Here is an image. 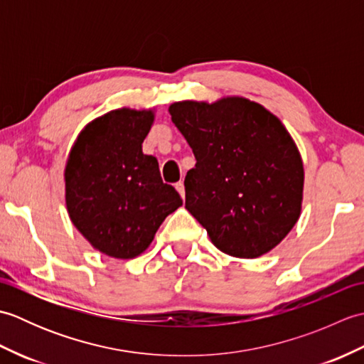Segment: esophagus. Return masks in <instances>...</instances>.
Returning a JSON list of instances; mask_svg holds the SVG:
<instances>
[{"mask_svg":"<svg viewBox=\"0 0 364 364\" xmlns=\"http://www.w3.org/2000/svg\"><path fill=\"white\" fill-rule=\"evenodd\" d=\"M175 188H176V191H178V192H180L181 198L184 200V197H186V192H184V184H183V181H178V183L175 184Z\"/></svg>","mask_w":364,"mask_h":364,"instance_id":"34e87169","label":"esophagus"}]
</instances>
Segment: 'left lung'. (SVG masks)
Listing matches in <instances>:
<instances>
[{"label":"left lung","instance_id":"left-lung-1","mask_svg":"<svg viewBox=\"0 0 364 364\" xmlns=\"http://www.w3.org/2000/svg\"><path fill=\"white\" fill-rule=\"evenodd\" d=\"M194 151L186 210L223 253L258 258L296 225L304 202V161L282 120L244 97L184 100L168 106Z\"/></svg>","mask_w":364,"mask_h":364}]
</instances>
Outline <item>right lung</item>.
<instances>
[{
	"label": "right lung",
	"mask_w": 364,
	"mask_h": 364,
	"mask_svg": "<svg viewBox=\"0 0 364 364\" xmlns=\"http://www.w3.org/2000/svg\"><path fill=\"white\" fill-rule=\"evenodd\" d=\"M154 109L119 107L89 122L65 162V206L76 230L100 253L133 259L183 205L162 183L158 159L142 151Z\"/></svg>",
	"instance_id": "obj_1"
}]
</instances>
